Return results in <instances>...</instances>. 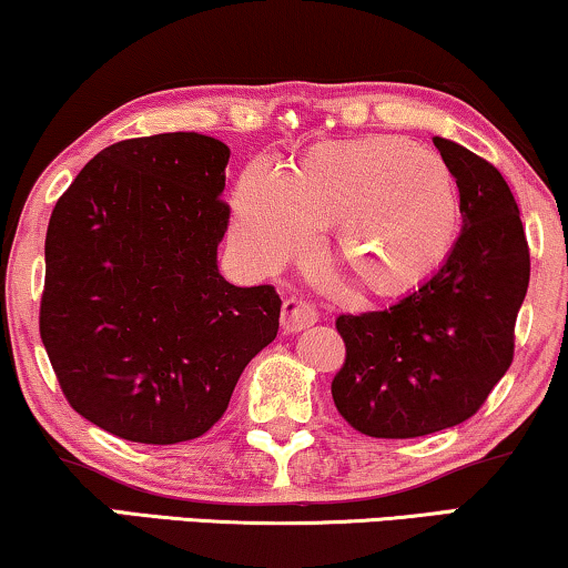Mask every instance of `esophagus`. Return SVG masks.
<instances>
[{
  "instance_id": "1",
  "label": "esophagus",
  "mask_w": 568,
  "mask_h": 568,
  "mask_svg": "<svg viewBox=\"0 0 568 568\" xmlns=\"http://www.w3.org/2000/svg\"><path fill=\"white\" fill-rule=\"evenodd\" d=\"M317 323V313L313 307L307 305V302H302L297 297H290L284 300L282 305V328L286 333H300L310 328V325Z\"/></svg>"
}]
</instances>
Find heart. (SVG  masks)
<instances>
[{
	"label": "heart",
	"instance_id": "1",
	"mask_svg": "<svg viewBox=\"0 0 568 568\" xmlns=\"http://www.w3.org/2000/svg\"><path fill=\"white\" fill-rule=\"evenodd\" d=\"M336 224V253L372 294L429 282L455 253L460 191L437 152L400 136L310 146L286 173L251 165L232 201V240L255 271L300 253Z\"/></svg>",
	"mask_w": 568,
	"mask_h": 568
}]
</instances>
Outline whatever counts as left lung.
I'll return each instance as SVG.
<instances>
[{"label":"left lung","instance_id":"left-lung-1","mask_svg":"<svg viewBox=\"0 0 568 568\" xmlns=\"http://www.w3.org/2000/svg\"><path fill=\"white\" fill-rule=\"evenodd\" d=\"M453 170L463 230L449 261L387 310L338 315L346 362L333 377L338 414L377 439H410L463 424L515 356V323L530 284L517 201L491 162L434 136Z\"/></svg>","mask_w":568,"mask_h":568}]
</instances>
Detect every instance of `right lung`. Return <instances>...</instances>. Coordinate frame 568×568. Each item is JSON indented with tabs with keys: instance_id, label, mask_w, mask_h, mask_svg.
Segmentation results:
<instances>
[{
	"instance_id": "right-lung-1",
	"label": "right lung",
	"mask_w": 568,
	"mask_h": 568,
	"mask_svg": "<svg viewBox=\"0 0 568 568\" xmlns=\"http://www.w3.org/2000/svg\"><path fill=\"white\" fill-rule=\"evenodd\" d=\"M227 160V144L193 131L123 139L51 212L45 354L69 406L121 439L206 434L247 362L276 338L274 286H235L216 266Z\"/></svg>"
}]
</instances>
